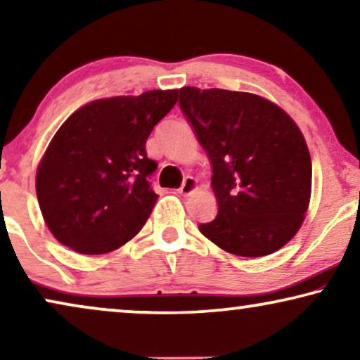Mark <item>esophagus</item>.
Here are the masks:
<instances>
[{"label":"esophagus","mask_w":360,"mask_h":360,"mask_svg":"<svg viewBox=\"0 0 360 360\" xmlns=\"http://www.w3.org/2000/svg\"><path fill=\"white\" fill-rule=\"evenodd\" d=\"M196 190V180L193 179V176H185V180H184V184H181V186H180V193L181 195H190V193H193V191Z\"/></svg>","instance_id":"1"}]
</instances>
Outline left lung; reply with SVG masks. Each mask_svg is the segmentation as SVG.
Masks as SVG:
<instances>
[{
	"label": "left lung",
	"instance_id": "left-lung-1",
	"mask_svg": "<svg viewBox=\"0 0 360 360\" xmlns=\"http://www.w3.org/2000/svg\"><path fill=\"white\" fill-rule=\"evenodd\" d=\"M180 108L213 165L218 214L200 224L226 252L262 257L302 226L311 157L302 131L275 103L221 88H180Z\"/></svg>",
	"mask_w": 360,
	"mask_h": 360
}]
</instances>
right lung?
<instances>
[{
	"label": "right lung",
	"instance_id": "1",
	"mask_svg": "<svg viewBox=\"0 0 360 360\" xmlns=\"http://www.w3.org/2000/svg\"><path fill=\"white\" fill-rule=\"evenodd\" d=\"M179 90L112 96L77 110L52 137L37 167L44 221L58 243L86 255L111 252L142 229L159 196L146 152L154 126Z\"/></svg>",
	"mask_w": 360,
	"mask_h": 360
}]
</instances>
